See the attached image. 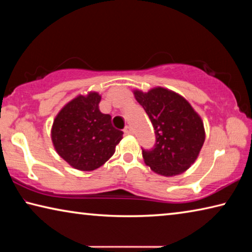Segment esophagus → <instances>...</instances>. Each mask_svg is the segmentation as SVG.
Returning <instances> with one entry per match:
<instances>
[{
  "mask_svg": "<svg viewBox=\"0 0 252 252\" xmlns=\"http://www.w3.org/2000/svg\"><path fill=\"white\" fill-rule=\"evenodd\" d=\"M123 131H125V133H126V135H130V134L133 133V130H132L131 126H126V129L123 130Z\"/></svg>",
  "mask_w": 252,
  "mask_h": 252,
  "instance_id": "obj_1",
  "label": "esophagus"
}]
</instances>
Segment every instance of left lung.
<instances>
[{"label": "left lung", "mask_w": 252, "mask_h": 252, "mask_svg": "<svg viewBox=\"0 0 252 252\" xmlns=\"http://www.w3.org/2000/svg\"><path fill=\"white\" fill-rule=\"evenodd\" d=\"M132 92L156 132L155 148L142 150L144 163L163 177L186 172L198 159L206 139L201 117L189 101L169 89L156 87L148 92L139 89Z\"/></svg>", "instance_id": "obj_1"}]
</instances>
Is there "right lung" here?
Instances as JSON below:
<instances>
[{"instance_id":"right-lung-1","label":"right lung","mask_w":252,"mask_h":252,"mask_svg":"<svg viewBox=\"0 0 252 252\" xmlns=\"http://www.w3.org/2000/svg\"><path fill=\"white\" fill-rule=\"evenodd\" d=\"M100 101L95 91L76 95L59 111L51 127L55 151L80 171L103 165L123 138V132L113 127L110 114L100 111Z\"/></svg>"}]
</instances>
